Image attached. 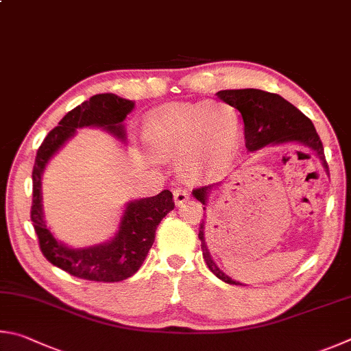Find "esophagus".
Here are the masks:
<instances>
[{"mask_svg":"<svg viewBox=\"0 0 351 351\" xmlns=\"http://www.w3.org/2000/svg\"><path fill=\"white\" fill-rule=\"evenodd\" d=\"M189 199V191L185 188H176L174 189V200H176V205L180 206L185 204V202Z\"/></svg>","mask_w":351,"mask_h":351,"instance_id":"34e87169","label":"esophagus"}]
</instances>
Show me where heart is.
<instances>
[{
  "mask_svg": "<svg viewBox=\"0 0 351 351\" xmlns=\"http://www.w3.org/2000/svg\"><path fill=\"white\" fill-rule=\"evenodd\" d=\"M145 137L158 157H179L185 174L199 177L225 165L241 140V119L228 103H179L147 115Z\"/></svg>",
  "mask_w": 351,
  "mask_h": 351,
  "instance_id": "b5f03b06",
  "label": "heart"
}]
</instances>
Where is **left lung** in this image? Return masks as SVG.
Here are the masks:
<instances>
[{
	"mask_svg": "<svg viewBox=\"0 0 351 351\" xmlns=\"http://www.w3.org/2000/svg\"><path fill=\"white\" fill-rule=\"evenodd\" d=\"M217 97L222 101L234 106L242 114L245 125V146L248 147V151H256L269 143L276 145L296 141V143H302L315 151L321 158L325 169L328 171L322 141L319 138L315 125H313L308 117L304 115L285 98L261 89L220 90L217 92ZM211 188L213 186L210 185L193 189L194 197L206 205L208 193L211 191ZM204 228L205 225L204 220H202L199 226V239L202 242V251H204L208 268L226 284L241 285L239 282L230 279L223 271H220L216 262L211 259V254L205 243Z\"/></svg>",
	"mask_w": 351,
	"mask_h": 351,
	"instance_id": "8db88e82",
	"label": "left lung"
}]
</instances>
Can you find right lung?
Masks as SVG:
<instances>
[{
	"label": "right lung",
	"instance_id": "1",
	"mask_svg": "<svg viewBox=\"0 0 351 351\" xmlns=\"http://www.w3.org/2000/svg\"><path fill=\"white\" fill-rule=\"evenodd\" d=\"M134 109L131 100L114 94H98L69 110L57 128L43 140L36 151L32 171V219L43 256L63 271L75 278L95 282H120L138 271L151 250L156 230L162 219L174 208V197L168 189L154 197L134 200L123 214L120 230L112 241L83 250L66 247L46 228L41 210V176L51 157L64 141L75 134L77 128L100 126L125 140L120 123Z\"/></svg>",
	"mask_w": 351,
	"mask_h": 351
}]
</instances>
